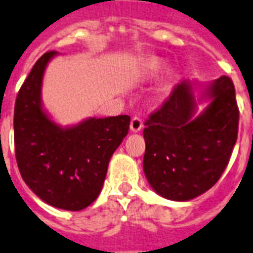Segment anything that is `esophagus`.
I'll list each match as a JSON object with an SVG mask.
<instances>
[{
    "mask_svg": "<svg viewBox=\"0 0 253 253\" xmlns=\"http://www.w3.org/2000/svg\"><path fill=\"white\" fill-rule=\"evenodd\" d=\"M142 126H143V123H142L141 118H138V116H134V118L131 119V122H130V130L131 131L137 133V131L141 130Z\"/></svg>",
    "mask_w": 253,
    "mask_h": 253,
    "instance_id": "obj_1",
    "label": "esophagus"
}]
</instances>
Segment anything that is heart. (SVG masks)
<instances>
[{"mask_svg":"<svg viewBox=\"0 0 253 253\" xmlns=\"http://www.w3.org/2000/svg\"><path fill=\"white\" fill-rule=\"evenodd\" d=\"M158 67H159V64H158V62H155V60H154V62H152V63H151V68H154V70H156Z\"/></svg>","mask_w":253,"mask_h":253,"instance_id":"heart-1","label":"heart"}]
</instances>
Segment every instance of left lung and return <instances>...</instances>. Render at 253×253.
<instances>
[{"label":"left lung","instance_id":"8db88e82","mask_svg":"<svg viewBox=\"0 0 253 253\" xmlns=\"http://www.w3.org/2000/svg\"><path fill=\"white\" fill-rule=\"evenodd\" d=\"M210 97V106L191 120L193 90L189 81H182L146 120L143 170L163 198L178 202L197 198L213 186L229 164L239 125L230 77L213 81Z\"/></svg>","mask_w":253,"mask_h":253}]
</instances>
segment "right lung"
Masks as SVG:
<instances>
[{"label": "right lung", "instance_id": "right-lung-1", "mask_svg": "<svg viewBox=\"0 0 253 253\" xmlns=\"http://www.w3.org/2000/svg\"><path fill=\"white\" fill-rule=\"evenodd\" d=\"M55 54H43L19 89L15 158L22 178L40 199L60 210L81 211L101 193L108 162L128 134L130 116L89 119L66 129L54 124L41 107V84Z\"/></svg>", "mask_w": 253, "mask_h": 253}]
</instances>
